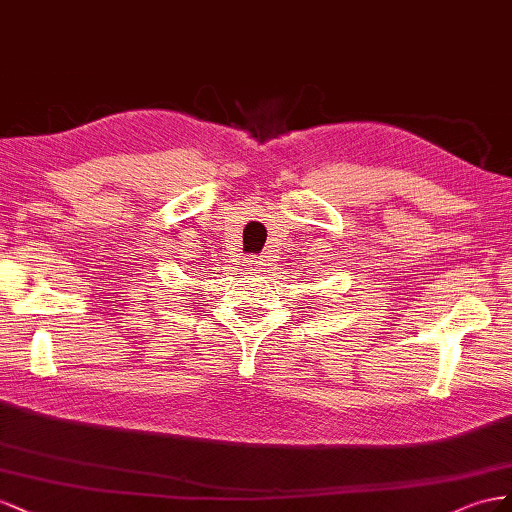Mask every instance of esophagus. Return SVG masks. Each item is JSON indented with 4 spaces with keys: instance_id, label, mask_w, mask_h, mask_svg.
Returning a JSON list of instances; mask_svg holds the SVG:
<instances>
[{
    "instance_id": "1",
    "label": "esophagus",
    "mask_w": 512,
    "mask_h": 512,
    "mask_svg": "<svg viewBox=\"0 0 512 512\" xmlns=\"http://www.w3.org/2000/svg\"><path fill=\"white\" fill-rule=\"evenodd\" d=\"M244 266H246L248 270H259L261 266H264V261H259V257H246V259H244Z\"/></svg>"
}]
</instances>
